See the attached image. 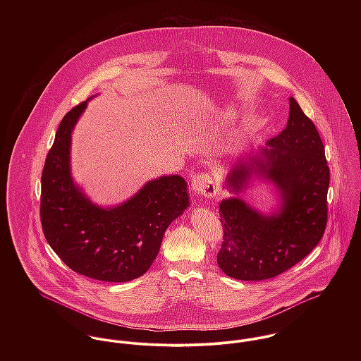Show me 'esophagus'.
Instances as JSON below:
<instances>
[{
    "label": "esophagus",
    "mask_w": 361,
    "mask_h": 361,
    "mask_svg": "<svg viewBox=\"0 0 361 361\" xmlns=\"http://www.w3.org/2000/svg\"><path fill=\"white\" fill-rule=\"evenodd\" d=\"M192 190L197 196H204V197H212L218 192V185L214 180V178L207 173L202 172L199 175H195L192 179Z\"/></svg>",
    "instance_id": "1"
}]
</instances>
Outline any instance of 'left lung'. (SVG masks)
I'll list each match as a JSON object with an SVG mask.
<instances>
[{"label":"left lung","instance_id":"obj_1","mask_svg":"<svg viewBox=\"0 0 361 361\" xmlns=\"http://www.w3.org/2000/svg\"><path fill=\"white\" fill-rule=\"evenodd\" d=\"M286 128L258 154L240 158L226 178L231 192H242L252 176L271 182L279 207L262 214L239 197L222 200L224 242L216 262L231 278L262 281L302 261L321 240L326 219L329 168L315 125L293 97Z\"/></svg>","mask_w":361,"mask_h":361}]
</instances>
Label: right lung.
<instances>
[{
	"mask_svg": "<svg viewBox=\"0 0 361 361\" xmlns=\"http://www.w3.org/2000/svg\"><path fill=\"white\" fill-rule=\"evenodd\" d=\"M61 121L42 173L40 218L44 236L72 271L104 282H128L153 264L169 224L189 207L179 175L147 182L119 206L93 204L71 175L72 130L87 106Z\"/></svg>",
	"mask_w": 361,
	"mask_h": 361,
	"instance_id": "obj_1",
	"label": "right lung"
}]
</instances>
